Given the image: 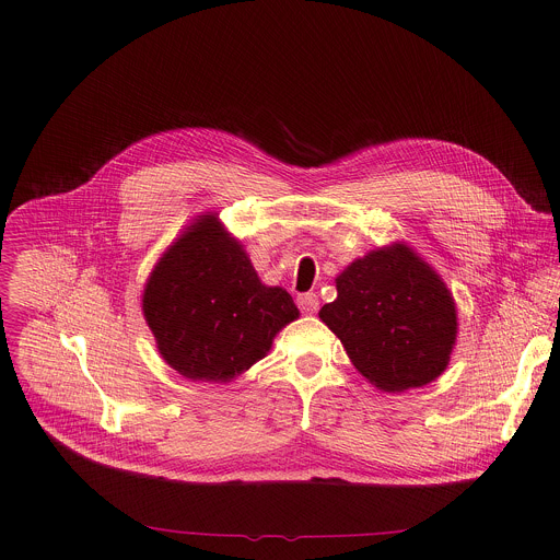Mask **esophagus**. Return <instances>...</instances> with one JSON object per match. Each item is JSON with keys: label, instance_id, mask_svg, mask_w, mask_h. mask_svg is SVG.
<instances>
[{"label": "esophagus", "instance_id": "34e87169", "mask_svg": "<svg viewBox=\"0 0 560 560\" xmlns=\"http://www.w3.org/2000/svg\"><path fill=\"white\" fill-rule=\"evenodd\" d=\"M296 303H299L301 312H305V314H314V312L318 310V296H316L314 292H305V294H301V296L296 299Z\"/></svg>", "mask_w": 560, "mask_h": 560}]
</instances>
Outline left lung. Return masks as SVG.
Here are the masks:
<instances>
[{
  "label": "left lung",
  "instance_id": "left-lung-1",
  "mask_svg": "<svg viewBox=\"0 0 560 560\" xmlns=\"http://www.w3.org/2000/svg\"><path fill=\"white\" fill-rule=\"evenodd\" d=\"M318 310L352 365L381 392L436 381L452 357L458 314L441 275L406 242L370 250L335 279Z\"/></svg>",
  "mask_w": 560,
  "mask_h": 560
}]
</instances>
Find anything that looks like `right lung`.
<instances>
[{
    "mask_svg": "<svg viewBox=\"0 0 560 560\" xmlns=\"http://www.w3.org/2000/svg\"><path fill=\"white\" fill-rule=\"evenodd\" d=\"M141 312L162 359L199 383L234 381L299 318L292 296L261 283L217 212L197 214L156 259Z\"/></svg>",
    "mask_w": 560,
    "mask_h": 560,
    "instance_id": "1",
    "label": "right lung"
}]
</instances>
